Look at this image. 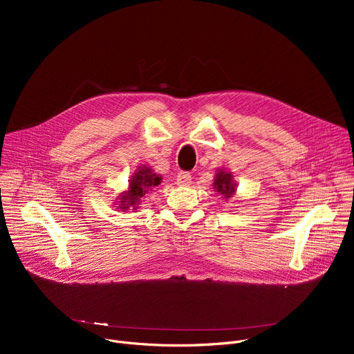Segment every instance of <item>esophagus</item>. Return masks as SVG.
Listing matches in <instances>:
<instances>
[{
	"instance_id": "1",
	"label": "esophagus",
	"mask_w": 354,
	"mask_h": 354,
	"mask_svg": "<svg viewBox=\"0 0 354 354\" xmlns=\"http://www.w3.org/2000/svg\"><path fill=\"white\" fill-rule=\"evenodd\" d=\"M176 183L179 187H189L192 183V176L188 172H179L176 176Z\"/></svg>"
}]
</instances>
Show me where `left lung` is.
Returning a JSON list of instances; mask_svg holds the SVG:
<instances>
[{
    "label": "left lung",
    "instance_id": "8db88e82",
    "mask_svg": "<svg viewBox=\"0 0 354 354\" xmlns=\"http://www.w3.org/2000/svg\"><path fill=\"white\" fill-rule=\"evenodd\" d=\"M214 191L221 194L225 199H230L235 195L236 191V182L231 172L225 169H218L214 178Z\"/></svg>",
    "mask_w": 354,
    "mask_h": 354
}]
</instances>
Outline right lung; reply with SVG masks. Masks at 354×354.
<instances>
[{
  "instance_id": "add662e5",
  "label": "right lung",
  "mask_w": 354,
  "mask_h": 354,
  "mask_svg": "<svg viewBox=\"0 0 354 354\" xmlns=\"http://www.w3.org/2000/svg\"><path fill=\"white\" fill-rule=\"evenodd\" d=\"M162 182V175H158L151 169V166L140 165L135 174L129 179V189L122 192L120 198H118V209L123 212L136 211L139 208L140 199L149 192L159 187Z\"/></svg>"
}]
</instances>
